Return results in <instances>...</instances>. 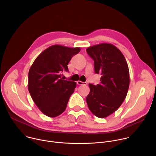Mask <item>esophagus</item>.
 <instances>
[{
    "instance_id": "obj_1",
    "label": "esophagus",
    "mask_w": 156,
    "mask_h": 156,
    "mask_svg": "<svg viewBox=\"0 0 156 156\" xmlns=\"http://www.w3.org/2000/svg\"><path fill=\"white\" fill-rule=\"evenodd\" d=\"M77 84L78 85H86L87 84V83L86 82H83V81H77Z\"/></svg>"
}]
</instances>
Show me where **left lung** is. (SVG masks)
<instances>
[{
	"label": "left lung",
	"mask_w": 156,
	"mask_h": 156,
	"mask_svg": "<svg viewBox=\"0 0 156 156\" xmlns=\"http://www.w3.org/2000/svg\"><path fill=\"white\" fill-rule=\"evenodd\" d=\"M86 51L94 60L95 73L101 75L99 84H89L90 92L86 102L94 115L105 118L125 99L129 85L128 66L122 52L112 44H99Z\"/></svg>",
	"instance_id": "left-lung-1"
}]
</instances>
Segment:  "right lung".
I'll list each match as a JSON object with an SVG mask.
<instances>
[{
    "instance_id": "1",
    "label": "right lung",
    "mask_w": 156,
    "mask_h": 156,
    "mask_svg": "<svg viewBox=\"0 0 156 156\" xmlns=\"http://www.w3.org/2000/svg\"><path fill=\"white\" fill-rule=\"evenodd\" d=\"M80 50L53 45L41 52L32 64L28 73V90L44 115L55 117L66 109L76 83L63 80L62 73L69 71V62Z\"/></svg>"
}]
</instances>
